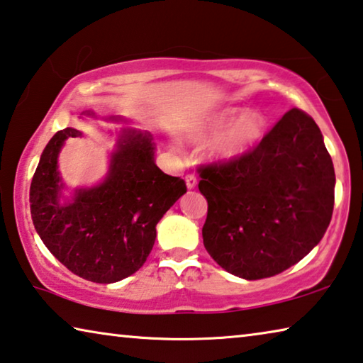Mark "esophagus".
<instances>
[{"mask_svg":"<svg viewBox=\"0 0 363 363\" xmlns=\"http://www.w3.org/2000/svg\"><path fill=\"white\" fill-rule=\"evenodd\" d=\"M186 184H187V189H195L197 187V177L195 176H192V174H189V176H186Z\"/></svg>","mask_w":363,"mask_h":363,"instance_id":"1","label":"esophagus"}]
</instances>
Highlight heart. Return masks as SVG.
Returning <instances> with one entry per match:
<instances>
[{"label":"heart","mask_w":363,"mask_h":363,"mask_svg":"<svg viewBox=\"0 0 363 363\" xmlns=\"http://www.w3.org/2000/svg\"><path fill=\"white\" fill-rule=\"evenodd\" d=\"M267 121L263 114L238 106L216 109L210 116L184 132L191 143L210 142L206 157L213 163H231L249 155L262 142Z\"/></svg>","instance_id":"1"}]
</instances>
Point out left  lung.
I'll return each mask as SVG.
<instances>
[{
    "label": "left lung",
    "mask_w": 363,
    "mask_h": 363,
    "mask_svg": "<svg viewBox=\"0 0 363 363\" xmlns=\"http://www.w3.org/2000/svg\"><path fill=\"white\" fill-rule=\"evenodd\" d=\"M199 191L208 202L205 249L228 273L269 278L323 238L335 206V166L315 121L292 108L245 157L210 164Z\"/></svg>",
    "instance_id": "left-lung-1"
}]
</instances>
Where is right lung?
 <instances>
[{"mask_svg": "<svg viewBox=\"0 0 363 363\" xmlns=\"http://www.w3.org/2000/svg\"><path fill=\"white\" fill-rule=\"evenodd\" d=\"M87 116H95L87 111ZM109 121L128 123L121 116ZM79 129L57 130L47 143L30 184V213L40 239L80 278L109 284L134 274L150 255L157 224L184 194L181 177L155 164L150 132L123 128L109 155L105 179L65 197L57 157Z\"/></svg>", "mask_w": 363, "mask_h": 363, "instance_id": "1", "label": "right lung"}]
</instances>
